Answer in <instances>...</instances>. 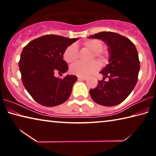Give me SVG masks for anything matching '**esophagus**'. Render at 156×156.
I'll use <instances>...</instances> for the list:
<instances>
[{"label": "esophagus", "instance_id": "1", "mask_svg": "<svg viewBox=\"0 0 156 156\" xmlns=\"http://www.w3.org/2000/svg\"><path fill=\"white\" fill-rule=\"evenodd\" d=\"M78 79L79 80H85L87 78L86 77H83V76H78Z\"/></svg>", "mask_w": 156, "mask_h": 156}]
</instances>
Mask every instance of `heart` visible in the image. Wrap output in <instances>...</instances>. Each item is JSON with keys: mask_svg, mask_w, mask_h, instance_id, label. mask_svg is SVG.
I'll return each mask as SVG.
<instances>
[{"mask_svg": "<svg viewBox=\"0 0 156 156\" xmlns=\"http://www.w3.org/2000/svg\"><path fill=\"white\" fill-rule=\"evenodd\" d=\"M85 48L93 51V55L91 59L93 60L96 58L100 62H105L107 60V52L102 49L103 43L98 39H92V40L85 41L83 43ZM63 58L65 61L68 64L73 65L77 61L78 58V48L76 44H72L68 46L63 52ZM99 68L98 62L96 61H92L89 63L79 62L74 65L70 68L71 72L73 74L79 76H87L91 73L96 72Z\"/></svg>", "mask_w": 156, "mask_h": 156, "instance_id": "b5f03b06", "label": "heart"}]
</instances>
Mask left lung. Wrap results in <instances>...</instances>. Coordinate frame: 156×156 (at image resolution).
<instances>
[{
	"mask_svg": "<svg viewBox=\"0 0 156 156\" xmlns=\"http://www.w3.org/2000/svg\"><path fill=\"white\" fill-rule=\"evenodd\" d=\"M100 39L108 47L109 64L100 73L103 80L89 90L92 100L106 107L123 102L135 87L140 71V60L135 44L126 37L111 31H102L89 36ZM105 77L109 78L107 82Z\"/></svg>",
	"mask_w": 156,
	"mask_h": 156,
	"instance_id": "8db88e82",
	"label": "left lung"
}]
</instances>
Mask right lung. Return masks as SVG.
I'll return each instance as SVG.
<instances>
[{
    "label": "right lung",
    "mask_w": 156,
    "mask_h": 156,
    "mask_svg": "<svg viewBox=\"0 0 156 156\" xmlns=\"http://www.w3.org/2000/svg\"><path fill=\"white\" fill-rule=\"evenodd\" d=\"M78 38L48 34L30 42L20 54L18 66L23 85L35 101L45 107L65 102L72 94L77 76L55 77L65 73L68 65L63 52Z\"/></svg>",
    "instance_id": "1"
}]
</instances>
